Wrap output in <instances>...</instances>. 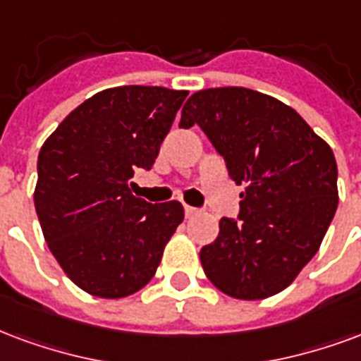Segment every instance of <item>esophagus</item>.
I'll use <instances>...</instances> for the list:
<instances>
[{
    "label": "esophagus",
    "instance_id": "34e87169",
    "mask_svg": "<svg viewBox=\"0 0 361 361\" xmlns=\"http://www.w3.org/2000/svg\"><path fill=\"white\" fill-rule=\"evenodd\" d=\"M197 214H199V208L188 207V204H185V216H188V218H193V216Z\"/></svg>",
    "mask_w": 361,
    "mask_h": 361
}]
</instances>
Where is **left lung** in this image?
<instances>
[{
  "mask_svg": "<svg viewBox=\"0 0 361 361\" xmlns=\"http://www.w3.org/2000/svg\"><path fill=\"white\" fill-rule=\"evenodd\" d=\"M201 126L243 185L201 264L214 287L260 300L287 289L314 258L338 204L337 160L295 109L247 87L193 93L180 128Z\"/></svg>",
  "mask_w": 361,
  "mask_h": 361,
  "instance_id": "obj_1",
  "label": "left lung"
}]
</instances>
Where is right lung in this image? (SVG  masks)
Wrapping results in <instances>:
<instances>
[{
    "mask_svg": "<svg viewBox=\"0 0 361 361\" xmlns=\"http://www.w3.org/2000/svg\"><path fill=\"white\" fill-rule=\"evenodd\" d=\"M188 92L120 85L85 99L45 140L34 204L47 247L72 283L99 298L143 289L183 221L178 201L130 191L151 170Z\"/></svg>",
    "mask_w": 361,
    "mask_h": 361,
    "instance_id": "obj_1",
    "label": "right lung"
}]
</instances>
